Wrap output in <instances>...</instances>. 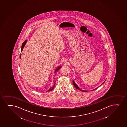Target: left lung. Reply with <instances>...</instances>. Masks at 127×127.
<instances>
[{
  "mask_svg": "<svg viewBox=\"0 0 127 127\" xmlns=\"http://www.w3.org/2000/svg\"><path fill=\"white\" fill-rule=\"evenodd\" d=\"M105 80L104 81V82H103V83L101 85H102L104 83V82H105ZM73 85L76 88V89H77L79 90V91H82V92H86V91H84V90H83L81 89H80V88H79V87H78V86L77 85H76V83L74 82V81L73 80ZM96 88L95 89L93 90H94L96 89ZM93 90H92V91H93Z\"/></svg>",
  "mask_w": 127,
  "mask_h": 127,
  "instance_id": "left-lung-1",
  "label": "left lung"
}]
</instances>
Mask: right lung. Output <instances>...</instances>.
<instances>
[{"label": "right lung", "instance_id": "obj_1", "mask_svg": "<svg viewBox=\"0 0 127 127\" xmlns=\"http://www.w3.org/2000/svg\"><path fill=\"white\" fill-rule=\"evenodd\" d=\"M27 40H26L25 41V42L23 43L22 46V47H21V52H22V51H23V48H24V46H25V45H26V42H27ZM21 55H20V59H21ZM61 67V66H59V67H57V68L55 70V73H57V72L59 70V69H60ZM55 84L56 82L55 81L54 83V84L51 87V88H50L48 90V91H47L46 92H49V91H52L54 89V88H55Z\"/></svg>", "mask_w": 127, "mask_h": 127}]
</instances>
